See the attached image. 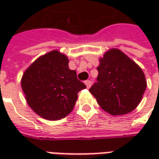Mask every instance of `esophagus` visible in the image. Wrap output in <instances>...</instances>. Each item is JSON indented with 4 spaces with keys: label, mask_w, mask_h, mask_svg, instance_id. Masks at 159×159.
I'll use <instances>...</instances> for the list:
<instances>
[{
    "label": "esophagus",
    "mask_w": 159,
    "mask_h": 159,
    "mask_svg": "<svg viewBox=\"0 0 159 159\" xmlns=\"http://www.w3.org/2000/svg\"><path fill=\"white\" fill-rule=\"evenodd\" d=\"M85 84H86V86L88 89H89L90 86H91V84H92V82L89 81V80H88V81H85Z\"/></svg>",
    "instance_id": "esophagus-1"
}]
</instances>
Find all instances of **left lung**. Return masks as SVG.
Here are the masks:
<instances>
[{
  "label": "left lung",
  "mask_w": 159,
  "mask_h": 159,
  "mask_svg": "<svg viewBox=\"0 0 159 159\" xmlns=\"http://www.w3.org/2000/svg\"><path fill=\"white\" fill-rule=\"evenodd\" d=\"M97 70V82L89 91L104 111L117 116L136 108L147 88L145 75L139 66L114 48L104 54Z\"/></svg>",
  "instance_id": "1"
}]
</instances>
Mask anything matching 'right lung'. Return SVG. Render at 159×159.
Here are the masks:
<instances>
[{"mask_svg":"<svg viewBox=\"0 0 159 159\" xmlns=\"http://www.w3.org/2000/svg\"><path fill=\"white\" fill-rule=\"evenodd\" d=\"M68 63L66 55L54 50L38 58L23 75L21 86L27 103L45 119L66 117L74 108L77 93L86 88Z\"/></svg>","mask_w":159,"mask_h":159,"instance_id":"add662e5","label":"right lung"}]
</instances>
